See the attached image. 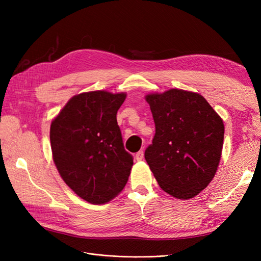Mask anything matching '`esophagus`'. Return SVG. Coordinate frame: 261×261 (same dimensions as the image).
<instances>
[{"label":"esophagus","instance_id":"1","mask_svg":"<svg viewBox=\"0 0 261 261\" xmlns=\"http://www.w3.org/2000/svg\"><path fill=\"white\" fill-rule=\"evenodd\" d=\"M135 159L137 161H141L144 159V151H138L136 154H135Z\"/></svg>","mask_w":261,"mask_h":261}]
</instances>
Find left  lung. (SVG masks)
I'll return each instance as SVG.
<instances>
[{
  "mask_svg": "<svg viewBox=\"0 0 261 261\" xmlns=\"http://www.w3.org/2000/svg\"><path fill=\"white\" fill-rule=\"evenodd\" d=\"M155 134L145 159L158 184L178 199L198 195L215 177L224 138L222 118L201 94L181 89L146 96Z\"/></svg>",
  "mask_w": 261,
  "mask_h": 261,
  "instance_id": "1",
  "label": "left lung"
}]
</instances>
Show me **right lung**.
<instances>
[{"mask_svg": "<svg viewBox=\"0 0 261 261\" xmlns=\"http://www.w3.org/2000/svg\"><path fill=\"white\" fill-rule=\"evenodd\" d=\"M126 93L76 94L51 123L53 161L72 191L93 204L112 200L128 180L133 156L124 149L117 110Z\"/></svg>", "mask_w": 261, "mask_h": 261, "instance_id": "obj_1", "label": "right lung"}]
</instances>
